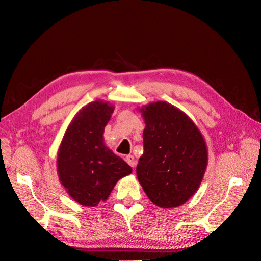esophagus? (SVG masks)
<instances>
[{
  "instance_id": "obj_1",
  "label": "esophagus",
  "mask_w": 261,
  "mask_h": 261,
  "mask_svg": "<svg viewBox=\"0 0 261 261\" xmlns=\"http://www.w3.org/2000/svg\"><path fill=\"white\" fill-rule=\"evenodd\" d=\"M126 163L132 167V168H135L136 167V159L133 155H127L126 156Z\"/></svg>"
}]
</instances>
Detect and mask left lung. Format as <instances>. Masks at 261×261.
<instances>
[{
    "label": "left lung",
    "mask_w": 261,
    "mask_h": 261,
    "mask_svg": "<svg viewBox=\"0 0 261 261\" xmlns=\"http://www.w3.org/2000/svg\"><path fill=\"white\" fill-rule=\"evenodd\" d=\"M145 122L144 152L136 169L147 197L158 207L174 208L187 202L200 187L208 153L193 121L167 102L141 107Z\"/></svg>",
    "instance_id": "1"
}]
</instances>
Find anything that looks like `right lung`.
Listing matches in <instances>:
<instances>
[{
    "mask_svg": "<svg viewBox=\"0 0 261 261\" xmlns=\"http://www.w3.org/2000/svg\"><path fill=\"white\" fill-rule=\"evenodd\" d=\"M115 107L103 101L83 107L68 126L57 154L61 185L79 204L106 201L117 181L132 168L104 144V129Z\"/></svg>",
    "mask_w": 261,
    "mask_h": 261,
    "instance_id": "right-lung-1",
    "label": "right lung"
}]
</instances>
